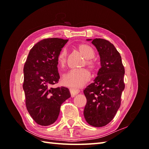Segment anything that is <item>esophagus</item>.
I'll return each mask as SVG.
<instances>
[{"label":"esophagus","instance_id":"esophagus-1","mask_svg":"<svg viewBox=\"0 0 149 149\" xmlns=\"http://www.w3.org/2000/svg\"><path fill=\"white\" fill-rule=\"evenodd\" d=\"M70 92L71 97H74L79 93V90L77 89H74V88H70Z\"/></svg>","mask_w":149,"mask_h":149}]
</instances>
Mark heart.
Listing matches in <instances>:
<instances>
[{
	"label": "heart",
	"instance_id": "obj_1",
	"mask_svg": "<svg viewBox=\"0 0 149 149\" xmlns=\"http://www.w3.org/2000/svg\"><path fill=\"white\" fill-rule=\"evenodd\" d=\"M77 49L79 52L86 59L83 66H86L88 70L93 74L98 70L97 63L93 59L95 56V51L93 48L87 44L82 43L79 45ZM67 58V50L63 49L57 56V61L59 66L63 68L66 65ZM90 79V73L86 69L82 68L79 70H73L69 71L63 76L62 82L66 86L79 88L84 86Z\"/></svg>",
	"mask_w": 149,
	"mask_h": 149
}]
</instances>
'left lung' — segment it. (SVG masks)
<instances>
[{"instance_id":"left-lung-1","label":"left lung","mask_w":149,"mask_h":149,"mask_svg":"<svg viewBox=\"0 0 149 149\" xmlns=\"http://www.w3.org/2000/svg\"><path fill=\"white\" fill-rule=\"evenodd\" d=\"M91 43L99 52L101 68L93 83L84 90L87 100L84 116L90 125L99 127L111 121L120 106L125 69L120 53L111 43L102 38Z\"/></svg>"}]
</instances>
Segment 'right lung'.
Returning <instances> with one entry per match:
<instances>
[{
    "label": "right lung",
    "mask_w": 149,
    "mask_h": 149,
    "mask_svg": "<svg viewBox=\"0 0 149 149\" xmlns=\"http://www.w3.org/2000/svg\"><path fill=\"white\" fill-rule=\"evenodd\" d=\"M68 41L57 38L40 41L31 49L25 63L26 105L31 116L40 125L54 123L61 104L70 97L67 88L51 86L59 79L57 56Z\"/></svg>",
    "instance_id": "1"
}]
</instances>
